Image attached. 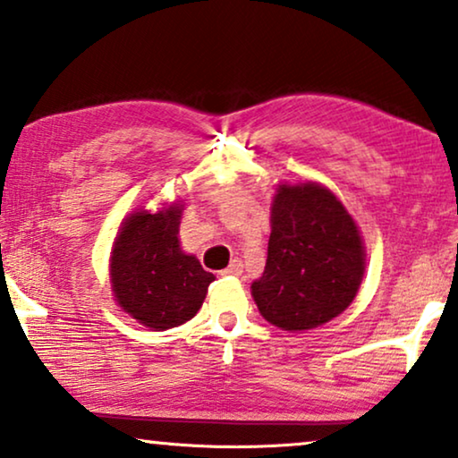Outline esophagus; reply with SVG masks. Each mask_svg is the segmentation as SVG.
I'll use <instances>...</instances> for the list:
<instances>
[{
    "instance_id": "esophagus-1",
    "label": "esophagus",
    "mask_w": 458,
    "mask_h": 458,
    "mask_svg": "<svg viewBox=\"0 0 458 458\" xmlns=\"http://www.w3.org/2000/svg\"><path fill=\"white\" fill-rule=\"evenodd\" d=\"M220 274L222 276H241L242 274V261L241 259H232L230 266Z\"/></svg>"
}]
</instances>
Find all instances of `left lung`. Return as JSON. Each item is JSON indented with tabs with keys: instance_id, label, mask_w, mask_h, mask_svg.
Returning a JSON list of instances; mask_svg holds the SVG:
<instances>
[{
	"instance_id": "obj_1",
	"label": "left lung",
	"mask_w": 458,
	"mask_h": 458,
	"mask_svg": "<svg viewBox=\"0 0 458 458\" xmlns=\"http://www.w3.org/2000/svg\"><path fill=\"white\" fill-rule=\"evenodd\" d=\"M363 272V242L344 205L315 182L282 184L266 269L250 286L263 318L291 332L326 324L351 305Z\"/></svg>"
}]
</instances>
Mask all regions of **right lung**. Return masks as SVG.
I'll use <instances>...</instances> for the list:
<instances>
[{"label": "right lung", "mask_w": 458, "mask_h": 458, "mask_svg": "<svg viewBox=\"0 0 458 458\" xmlns=\"http://www.w3.org/2000/svg\"><path fill=\"white\" fill-rule=\"evenodd\" d=\"M182 209L137 211L124 222L112 250V288L118 305L153 330H170L195 318L214 274L178 242Z\"/></svg>", "instance_id": "right-lung-1"}]
</instances>
